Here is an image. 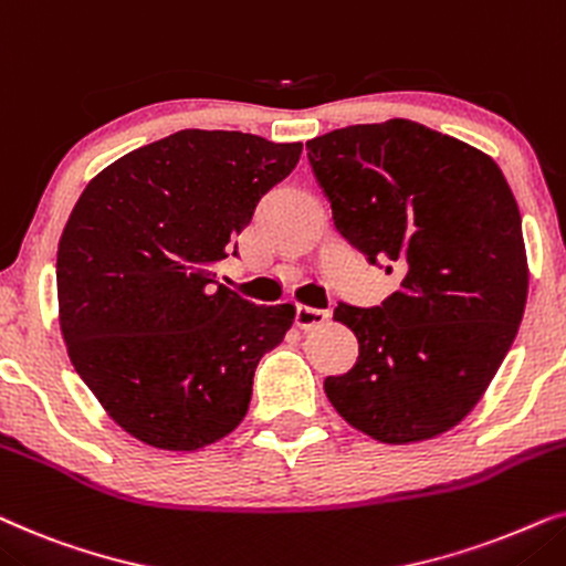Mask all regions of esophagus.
<instances>
[{
	"label": "esophagus",
	"instance_id": "1",
	"mask_svg": "<svg viewBox=\"0 0 566 566\" xmlns=\"http://www.w3.org/2000/svg\"><path fill=\"white\" fill-rule=\"evenodd\" d=\"M328 321V311H318V307H307V305H297L295 313V323L300 328H315L323 326Z\"/></svg>",
	"mask_w": 566,
	"mask_h": 566
}]
</instances>
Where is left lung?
<instances>
[{
	"mask_svg": "<svg viewBox=\"0 0 566 566\" xmlns=\"http://www.w3.org/2000/svg\"><path fill=\"white\" fill-rule=\"evenodd\" d=\"M336 230L401 282L378 307L338 303L359 357L323 382L354 429L388 446L469 417L515 342L528 259L515 196L481 149L409 118L307 142Z\"/></svg>",
	"mask_w": 566,
	"mask_h": 566,
	"instance_id": "left-lung-1",
	"label": "left lung"
}]
</instances>
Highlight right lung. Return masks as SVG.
<instances>
[{"label": "right lung", "mask_w": 566, "mask_h": 566, "mask_svg": "<svg viewBox=\"0 0 566 566\" xmlns=\"http://www.w3.org/2000/svg\"><path fill=\"white\" fill-rule=\"evenodd\" d=\"M300 153L184 129L118 157L74 205L56 253L59 326L105 413L145 446L191 453L248 413L259 359L295 305L248 303L214 266Z\"/></svg>", "instance_id": "obj_1"}]
</instances>
